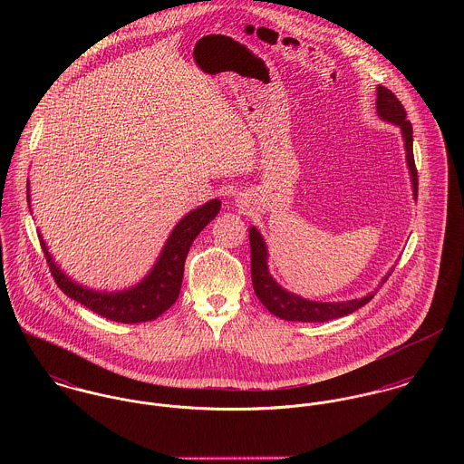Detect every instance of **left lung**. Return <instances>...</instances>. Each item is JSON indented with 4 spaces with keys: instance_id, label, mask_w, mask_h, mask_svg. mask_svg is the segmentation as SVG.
Returning <instances> with one entry per match:
<instances>
[{
    "instance_id": "1",
    "label": "left lung",
    "mask_w": 464,
    "mask_h": 464,
    "mask_svg": "<svg viewBox=\"0 0 464 464\" xmlns=\"http://www.w3.org/2000/svg\"><path fill=\"white\" fill-rule=\"evenodd\" d=\"M377 114L381 120L398 125L403 137L405 146V160L411 173L412 182V195L418 198V171L414 166V155H412V127L407 120V112L403 105L398 102L395 92L390 89L379 85L377 87ZM250 254H252V284L257 298L263 302L266 309L287 322H329L337 320L346 314H352L353 311L366 305L375 293H368L362 298L346 300V302H313L307 298H302L291 291H285L282 285H278L267 269V248L261 232L252 227L250 228ZM393 273V269L382 278L381 284L388 280V276Z\"/></svg>"
}]
</instances>
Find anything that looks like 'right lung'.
<instances>
[{"mask_svg":"<svg viewBox=\"0 0 464 464\" xmlns=\"http://www.w3.org/2000/svg\"><path fill=\"white\" fill-rule=\"evenodd\" d=\"M28 201H30V189H28ZM219 208H221V201L210 199L205 205H199L198 208L188 212L169 234L151 271L137 285L129 287L125 291H116V293L94 291L71 280L61 269V266L55 265L41 234H39V239H41L46 263L50 266V271L57 285L66 293L69 298L91 309L92 313L118 324L151 322L177 302L182 287L188 252L199 232L218 216Z\"/></svg>","mask_w":464,"mask_h":464,"instance_id":"1","label":"right lung"}]
</instances>
